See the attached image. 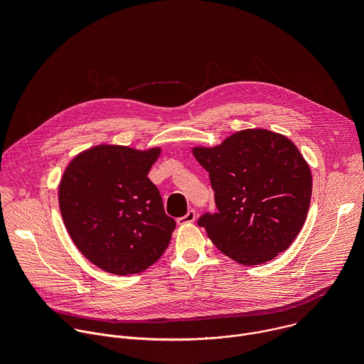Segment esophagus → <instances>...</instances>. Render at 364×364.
Masks as SVG:
<instances>
[{
	"instance_id": "obj_1",
	"label": "esophagus",
	"mask_w": 364,
	"mask_h": 364,
	"mask_svg": "<svg viewBox=\"0 0 364 364\" xmlns=\"http://www.w3.org/2000/svg\"><path fill=\"white\" fill-rule=\"evenodd\" d=\"M194 219H196V212H194V210H188L186 216L177 219V223H178V225H186V223L194 222Z\"/></svg>"
}]
</instances>
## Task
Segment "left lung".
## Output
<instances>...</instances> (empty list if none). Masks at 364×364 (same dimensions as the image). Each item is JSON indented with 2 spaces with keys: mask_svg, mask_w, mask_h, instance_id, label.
I'll return each instance as SVG.
<instances>
[{
  "mask_svg": "<svg viewBox=\"0 0 364 364\" xmlns=\"http://www.w3.org/2000/svg\"><path fill=\"white\" fill-rule=\"evenodd\" d=\"M193 154L209 173L218 207L197 225L220 252L242 265H259L291 246L309 209L313 178L287 136L245 129Z\"/></svg>",
  "mask_w": 364,
  "mask_h": 364,
  "instance_id": "left-lung-1",
  "label": "left lung"
}]
</instances>
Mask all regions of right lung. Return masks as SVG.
I'll return each mask as SVG.
<instances>
[{
  "mask_svg": "<svg viewBox=\"0 0 364 364\" xmlns=\"http://www.w3.org/2000/svg\"><path fill=\"white\" fill-rule=\"evenodd\" d=\"M160 152L97 145L65 170L60 213L76 247L97 268L115 275L139 274L168 247L176 222L146 177Z\"/></svg>",
  "mask_w": 364,
  "mask_h": 364,
  "instance_id": "1",
  "label": "right lung"
}]
</instances>
